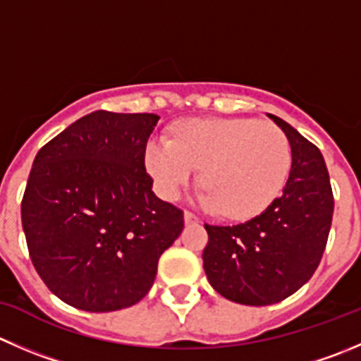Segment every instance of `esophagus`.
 <instances>
[{
    "instance_id": "34e87169",
    "label": "esophagus",
    "mask_w": 361,
    "mask_h": 361,
    "mask_svg": "<svg viewBox=\"0 0 361 361\" xmlns=\"http://www.w3.org/2000/svg\"><path fill=\"white\" fill-rule=\"evenodd\" d=\"M183 216H185V224H195V222H199V219H197V216H195L192 212H185Z\"/></svg>"
}]
</instances>
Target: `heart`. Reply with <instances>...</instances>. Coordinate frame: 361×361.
<instances>
[{
  "instance_id": "1",
  "label": "heart",
  "mask_w": 361,
  "mask_h": 361,
  "mask_svg": "<svg viewBox=\"0 0 361 361\" xmlns=\"http://www.w3.org/2000/svg\"><path fill=\"white\" fill-rule=\"evenodd\" d=\"M291 166L284 130L248 118L185 121L174 139H155L146 149V167L164 197H176L202 167L208 190L201 202L236 220L264 212L288 183Z\"/></svg>"
}]
</instances>
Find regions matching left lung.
Here are the masks:
<instances>
[{"instance_id":"8db88e82","label":"left lung","mask_w":361,"mask_h":361,"mask_svg":"<svg viewBox=\"0 0 361 361\" xmlns=\"http://www.w3.org/2000/svg\"><path fill=\"white\" fill-rule=\"evenodd\" d=\"M291 142L282 194L262 213L234 226L204 224V271L219 295L252 307L279 303L310 281L326 248L334 192L319 148L268 114Z\"/></svg>"}]
</instances>
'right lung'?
I'll return each instance as SVG.
<instances>
[{"mask_svg": "<svg viewBox=\"0 0 361 361\" xmlns=\"http://www.w3.org/2000/svg\"><path fill=\"white\" fill-rule=\"evenodd\" d=\"M157 114L95 111L37 153L20 202L31 262L59 300L87 312L135 305L183 212L153 194L145 167Z\"/></svg>", "mask_w": 361, "mask_h": 361, "instance_id": "obj_1", "label": "right lung"}]
</instances>
